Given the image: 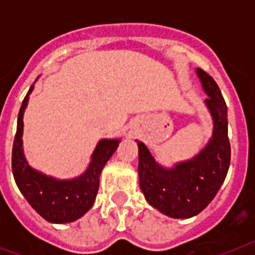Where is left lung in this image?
Returning a JSON list of instances; mask_svg holds the SVG:
<instances>
[{
    "mask_svg": "<svg viewBox=\"0 0 255 255\" xmlns=\"http://www.w3.org/2000/svg\"><path fill=\"white\" fill-rule=\"evenodd\" d=\"M197 75L213 118V137L189 161L165 169L156 163L143 143L139 147V182L147 201L153 208L173 218H189L205 209L225 181L230 165L228 137V107L220 87L209 74L197 69Z\"/></svg>",
    "mask_w": 255,
    "mask_h": 255,
    "instance_id": "obj_1",
    "label": "left lung"
}]
</instances>
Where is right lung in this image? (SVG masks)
Instances as JSON below:
<instances>
[{"mask_svg": "<svg viewBox=\"0 0 255 255\" xmlns=\"http://www.w3.org/2000/svg\"><path fill=\"white\" fill-rule=\"evenodd\" d=\"M31 91L33 86L30 87L18 112L17 132L11 152V169L14 180L27 202L46 221L53 224L75 221L94 205L99 189V176L102 169L116 151L119 140L99 141L92 155L88 169L82 176L73 180H55L34 170L26 163L22 149V116Z\"/></svg>", "mask_w": 255, "mask_h": 255, "instance_id": "1", "label": "right lung"}]
</instances>
